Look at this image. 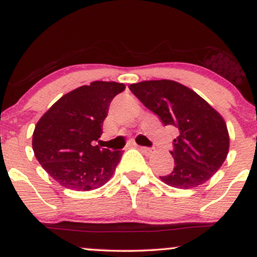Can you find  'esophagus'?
I'll use <instances>...</instances> for the list:
<instances>
[{"instance_id":"1","label":"esophagus","mask_w":257,"mask_h":257,"mask_svg":"<svg viewBox=\"0 0 257 257\" xmlns=\"http://www.w3.org/2000/svg\"><path fill=\"white\" fill-rule=\"evenodd\" d=\"M137 147L139 150H141L144 153H151L152 152V149H150V147H145V146H140V145H137Z\"/></svg>"}]
</instances>
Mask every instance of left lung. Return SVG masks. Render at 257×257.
I'll return each mask as SVG.
<instances>
[{
    "mask_svg": "<svg viewBox=\"0 0 257 257\" xmlns=\"http://www.w3.org/2000/svg\"><path fill=\"white\" fill-rule=\"evenodd\" d=\"M129 88L164 125L179 131L170 151L175 167L159 176L162 181L181 190L208 181L228 153L229 137L222 117L196 91L178 82L144 81Z\"/></svg>",
    "mask_w": 257,
    "mask_h": 257,
    "instance_id": "8db88e82",
    "label": "left lung"
}]
</instances>
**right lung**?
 <instances>
[{
    "instance_id": "right-lung-1",
    "label": "right lung",
    "mask_w": 257,
    "mask_h": 257,
    "mask_svg": "<svg viewBox=\"0 0 257 257\" xmlns=\"http://www.w3.org/2000/svg\"><path fill=\"white\" fill-rule=\"evenodd\" d=\"M116 82H91L65 94L41 117L32 149L55 181L75 191L101 187L113 175L122 152L94 145L112 99L124 90Z\"/></svg>"
}]
</instances>
